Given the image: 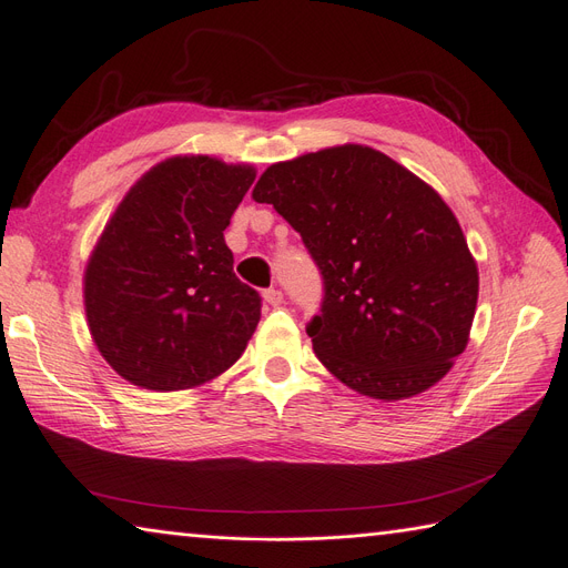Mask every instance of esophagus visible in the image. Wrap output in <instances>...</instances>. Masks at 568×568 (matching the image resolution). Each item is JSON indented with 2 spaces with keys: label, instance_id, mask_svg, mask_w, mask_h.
Instances as JSON below:
<instances>
[{
  "label": "esophagus",
  "instance_id": "esophagus-1",
  "mask_svg": "<svg viewBox=\"0 0 568 568\" xmlns=\"http://www.w3.org/2000/svg\"><path fill=\"white\" fill-rule=\"evenodd\" d=\"M263 298H265V303H267V305H274V307H277V305H282V303H284V294H282L280 288H274V286L265 291Z\"/></svg>",
  "mask_w": 568,
  "mask_h": 568
}]
</instances>
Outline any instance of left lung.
Returning <instances> with one entry per match:
<instances>
[{"mask_svg":"<svg viewBox=\"0 0 568 568\" xmlns=\"http://www.w3.org/2000/svg\"><path fill=\"white\" fill-rule=\"evenodd\" d=\"M324 280L307 324L320 363L393 403L438 384L469 343L478 267L455 213L386 153L343 144L274 163L253 186Z\"/></svg>","mask_w":568,"mask_h":568,"instance_id":"obj_1","label":"left lung"}]
</instances>
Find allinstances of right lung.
<instances>
[{
	"mask_svg": "<svg viewBox=\"0 0 568 568\" xmlns=\"http://www.w3.org/2000/svg\"><path fill=\"white\" fill-rule=\"evenodd\" d=\"M253 180V165L173 156L118 203L84 267V313L125 382L196 388L246 351L261 296L236 280L222 232Z\"/></svg>",
	"mask_w": 568,
	"mask_h": 568,
	"instance_id": "add662e5",
	"label": "right lung"
}]
</instances>
